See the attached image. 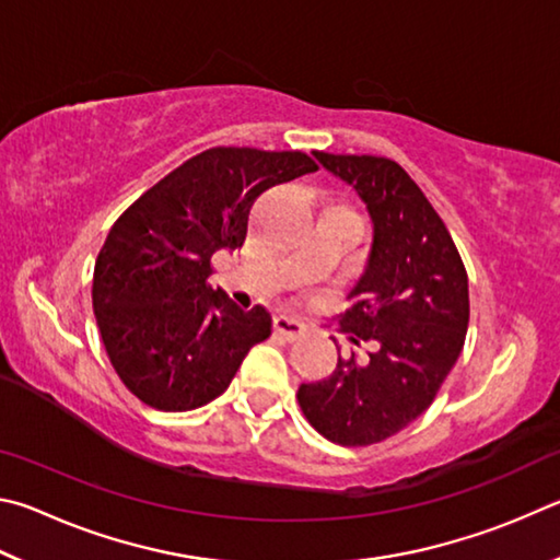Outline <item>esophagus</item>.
Here are the masks:
<instances>
[{"instance_id":"1","label":"esophagus","mask_w":560,"mask_h":560,"mask_svg":"<svg viewBox=\"0 0 560 560\" xmlns=\"http://www.w3.org/2000/svg\"><path fill=\"white\" fill-rule=\"evenodd\" d=\"M272 327H275V335H280L282 339H288V341H295V339L305 335V325H302V322H298V319H292V317H285V315L275 317Z\"/></svg>"}]
</instances>
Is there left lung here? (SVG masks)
<instances>
[{"label":"left lung","mask_w":560,"mask_h":560,"mask_svg":"<svg viewBox=\"0 0 560 560\" xmlns=\"http://www.w3.org/2000/svg\"><path fill=\"white\" fill-rule=\"evenodd\" d=\"M354 186L374 221L366 272L339 325L376 341L366 364L339 357L331 376L302 384L298 400L319 435L366 447L423 416L465 347L467 270L447 225L410 174L388 156L315 152Z\"/></svg>","instance_id":"8db88e82"}]
</instances>
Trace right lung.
<instances>
[{"label":"right lung","instance_id":"obj_1","mask_svg":"<svg viewBox=\"0 0 560 560\" xmlns=\"http://www.w3.org/2000/svg\"><path fill=\"white\" fill-rule=\"evenodd\" d=\"M319 166L305 152L211 147L147 189L113 223L95 260L93 312L107 359L132 396L164 413L229 388L268 310L211 290V258L241 248L258 196Z\"/></svg>","mask_w":560,"mask_h":560}]
</instances>
